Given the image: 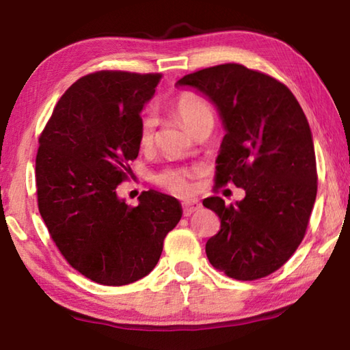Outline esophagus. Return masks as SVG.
I'll use <instances>...</instances> for the list:
<instances>
[{
  "label": "esophagus",
  "instance_id": "1",
  "mask_svg": "<svg viewBox=\"0 0 350 350\" xmlns=\"http://www.w3.org/2000/svg\"><path fill=\"white\" fill-rule=\"evenodd\" d=\"M200 205L198 200H185V202L182 204V208H183V216H191L194 211L200 210Z\"/></svg>",
  "mask_w": 350,
  "mask_h": 350
}]
</instances>
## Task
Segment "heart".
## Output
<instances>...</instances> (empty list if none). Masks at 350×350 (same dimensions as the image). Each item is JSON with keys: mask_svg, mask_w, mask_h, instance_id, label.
<instances>
[{"mask_svg": "<svg viewBox=\"0 0 350 350\" xmlns=\"http://www.w3.org/2000/svg\"><path fill=\"white\" fill-rule=\"evenodd\" d=\"M171 109L191 133L196 131L202 123H215V112L206 98L199 92H179L171 102ZM157 125L159 120L156 116L145 114L140 118L139 144L142 148H151L154 145ZM194 176H196V170L193 168H167L154 176V183L176 196H188L193 191Z\"/></svg>", "mask_w": 350, "mask_h": 350, "instance_id": "b5f03b06", "label": "heart"}]
</instances>
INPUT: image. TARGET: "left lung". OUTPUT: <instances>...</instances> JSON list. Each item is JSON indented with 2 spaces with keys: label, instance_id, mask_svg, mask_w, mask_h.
I'll list each match as a JSON object with an SVG mask.
<instances>
[{
  "label": "left lung",
  "instance_id": "1",
  "mask_svg": "<svg viewBox=\"0 0 350 350\" xmlns=\"http://www.w3.org/2000/svg\"><path fill=\"white\" fill-rule=\"evenodd\" d=\"M208 96L227 134L216 165V185L245 189L236 205L204 199L221 219L206 241L210 264L228 278L269 276L304 239L317 198L318 174L309 122L292 91L260 70L225 63L177 81Z\"/></svg>",
  "mask_w": 350,
  "mask_h": 350
}]
</instances>
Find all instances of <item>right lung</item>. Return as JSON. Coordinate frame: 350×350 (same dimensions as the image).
<instances>
[{"mask_svg": "<svg viewBox=\"0 0 350 350\" xmlns=\"http://www.w3.org/2000/svg\"><path fill=\"white\" fill-rule=\"evenodd\" d=\"M162 74L97 70L58 100L38 139V210L63 258L103 286H126L156 267L163 239L180 221V204L144 191L139 205L117 187L139 156L140 111Z\"/></svg>", "mask_w": 350, "mask_h": 350, "instance_id": "obj_1", "label": "right lung"}]
</instances>
